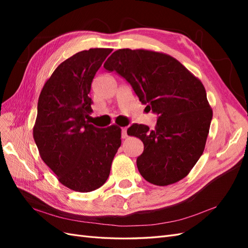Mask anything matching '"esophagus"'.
I'll list each match as a JSON object with an SVG mask.
<instances>
[{
  "label": "esophagus",
  "mask_w": 248,
  "mask_h": 248,
  "mask_svg": "<svg viewBox=\"0 0 248 248\" xmlns=\"http://www.w3.org/2000/svg\"><path fill=\"white\" fill-rule=\"evenodd\" d=\"M121 137H122V139H126L127 137H128V136H127V128H126V127H123V128H122Z\"/></svg>",
  "instance_id": "1"
}]
</instances>
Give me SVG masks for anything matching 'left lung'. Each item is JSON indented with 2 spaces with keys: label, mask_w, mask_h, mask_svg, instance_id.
Segmentation results:
<instances>
[{
  "label": "left lung",
  "mask_w": 248,
  "mask_h": 248,
  "mask_svg": "<svg viewBox=\"0 0 248 248\" xmlns=\"http://www.w3.org/2000/svg\"><path fill=\"white\" fill-rule=\"evenodd\" d=\"M103 67L124 78L158 115L153 130L142 124L127 130L144 144L140 174L158 186L185 178L204 152L213 116L202 81L175 58L147 49H118Z\"/></svg>",
  "instance_id": "8db88e82"
}]
</instances>
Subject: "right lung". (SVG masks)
Returning <instances> with one entry per match:
<instances>
[{"instance_id": "add662e5", "label": "right lung", "mask_w": 248, "mask_h": 248, "mask_svg": "<svg viewBox=\"0 0 248 248\" xmlns=\"http://www.w3.org/2000/svg\"><path fill=\"white\" fill-rule=\"evenodd\" d=\"M111 48H90L65 60L44 84L33 128L42 160L64 186L78 192L99 188L108 180L121 146V128H98L87 121L95 74Z\"/></svg>"}]
</instances>
